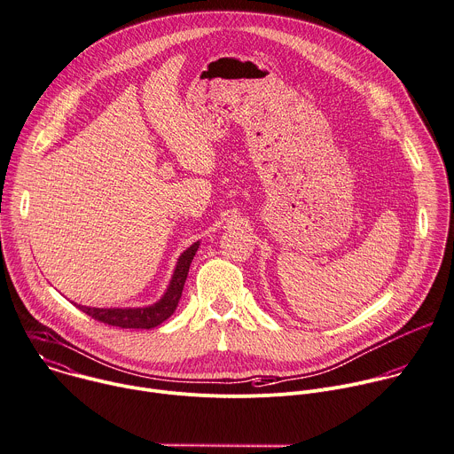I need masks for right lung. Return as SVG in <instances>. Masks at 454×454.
Segmentation results:
<instances>
[{
  "instance_id": "obj_1",
  "label": "right lung",
  "mask_w": 454,
  "mask_h": 454,
  "mask_svg": "<svg viewBox=\"0 0 454 454\" xmlns=\"http://www.w3.org/2000/svg\"><path fill=\"white\" fill-rule=\"evenodd\" d=\"M200 247V240L194 242L191 247H187L176 262V267L173 270V276L169 279V285L162 297L153 305L147 307H137V309H94V307H83L78 303H73L76 309H80L89 317L119 328H137V330H151L159 325H162L166 319H169L182 297V290L189 274V267L192 263V258Z\"/></svg>"
}]
</instances>
